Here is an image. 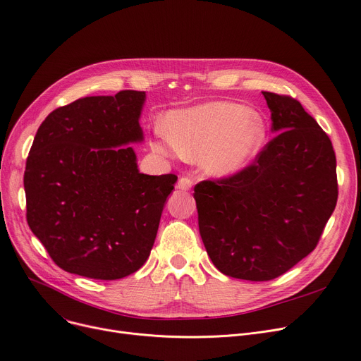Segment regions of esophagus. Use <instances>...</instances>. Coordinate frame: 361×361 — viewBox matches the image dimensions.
Here are the masks:
<instances>
[{
	"mask_svg": "<svg viewBox=\"0 0 361 361\" xmlns=\"http://www.w3.org/2000/svg\"><path fill=\"white\" fill-rule=\"evenodd\" d=\"M192 185H193V180L190 177H181L177 183V188H180V190H184V192L190 190Z\"/></svg>",
	"mask_w": 361,
	"mask_h": 361,
	"instance_id": "esophagus-1",
	"label": "esophagus"
}]
</instances>
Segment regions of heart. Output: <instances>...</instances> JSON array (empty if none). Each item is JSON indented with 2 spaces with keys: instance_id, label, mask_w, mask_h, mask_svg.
Here are the masks:
<instances>
[{
  "instance_id": "b5f03b06",
  "label": "heart",
  "mask_w": 361,
  "mask_h": 361,
  "mask_svg": "<svg viewBox=\"0 0 361 361\" xmlns=\"http://www.w3.org/2000/svg\"><path fill=\"white\" fill-rule=\"evenodd\" d=\"M169 135L159 131L154 143L159 154L180 152L190 161L203 158L212 174L237 173L256 154L267 137V126L257 114L233 102H212L183 111L168 118Z\"/></svg>"
}]
</instances>
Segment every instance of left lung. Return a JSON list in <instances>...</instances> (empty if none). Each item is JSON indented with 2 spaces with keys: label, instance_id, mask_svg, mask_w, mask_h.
Masks as SVG:
<instances>
[{
  "label": "left lung",
  "instance_id": "1",
  "mask_svg": "<svg viewBox=\"0 0 361 361\" xmlns=\"http://www.w3.org/2000/svg\"><path fill=\"white\" fill-rule=\"evenodd\" d=\"M278 135L238 173L195 185L199 231L224 275L271 281L310 255L338 200L332 142L301 104L262 92Z\"/></svg>",
  "mask_w": 361,
  "mask_h": 361
}]
</instances>
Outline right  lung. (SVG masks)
Returning a JSON list of instances; mask_svg holds the SVG:
<instances>
[{"instance_id":"add662e5","label":"right lung","mask_w":361,"mask_h":361,"mask_svg":"<svg viewBox=\"0 0 361 361\" xmlns=\"http://www.w3.org/2000/svg\"><path fill=\"white\" fill-rule=\"evenodd\" d=\"M145 92L87 97L54 109L25 169L26 219L56 267L112 281L139 271L177 176L139 173Z\"/></svg>"}]
</instances>
